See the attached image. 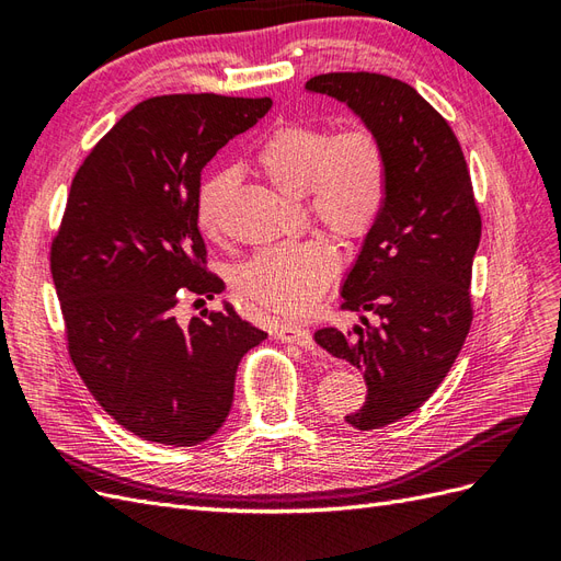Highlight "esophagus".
<instances>
[{"label":"esophagus","mask_w":561,"mask_h":561,"mask_svg":"<svg viewBox=\"0 0 561 561\" xmlns=\"http://www.w3.org/2000/svg\"><path fill=\"white\" fill-rule=\"evenodd\" d=\"M276 339H280L283 344H297L301 348H313V334L309 328L304 325H295V322H287V325H278L276 328Z\"/></svg>","instance_id":"34e87169"}]
</instances>
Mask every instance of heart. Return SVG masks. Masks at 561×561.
<instances>
[{
  "label": "heart",
  "mask_w": 561,
  "mask_h": 561,
  "mask_svg": "<svg viewBox=\"0 0 561 561\" xmlns=\"http://www.w3.org/2000/svg\"><path fill=\"white\" fill-rule=\"evenodd\" d=\"M257 163L278 192L309 198L320 225L344 241L371 231L386 206L388 161L375 130L346 126L287 124L262 142ZM239 182L236 168L213 173L201 184L196 222L206 236L222 233V210ZM339 271V250L328 239H307L262 250L248 260L236 283L260 307L299 316L307 313Z\"/></svg>",
  "instance_id": "1"
}]
</instances>
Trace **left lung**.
Wrapping results in <instances>:
<instances>
[{
	"mask_svg": "<svg viewBox=\"0 0 561 561\" xmlns=\"http://www.w3.org/2000/svg\"><path fill=\"white\" fill-rule=\"evenodd\" d=\"M307 91L344 103L386 149V206L342 283V309L360 313L365 328L313 334L334 358L363 369L367 398L346 423L375 431L416 412L461 351L482 219L461 145L410 83L332 72L309 79Z\"/></svg>",
	"mask_w": 561,
	"mask_h": 561,
	"instance_id": "8db88e82",
	"label": "left lung"
}]
</instances>
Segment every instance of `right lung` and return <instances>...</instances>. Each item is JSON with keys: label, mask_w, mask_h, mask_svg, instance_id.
<instances>
[{"label": "right lung", "mask_w": 561, "mask_h": 561, "mask_svg": "<svg viewBox=\"0 0 561 561\" xmlns=\"http://www.w3.org/2000/svg\"><path fill=\"white\" fill-rule=\"evenodd\" d=\"M268 110V98H149L72 180L50 245L70 358L98 404L149 443L194 447L215 435L241 358L266 339L229 304L186 325L178 304L225 290L203 268L201 173Z\"/></svg>", "instance_id": "add662e5"}]
</instances>
